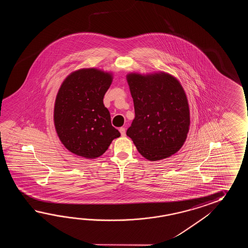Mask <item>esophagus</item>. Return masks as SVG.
<instances>
[{"instance_id": "34e87169", "label": "esophagus", "mask_w": 248, "mask_h": 248, "mask_svg": "<svg viewBox=\"0 0 248 248\" xmlns=\"http://www.w3.org/2000/svg\"><path fill=\"white\" fill-rule=\"evenodd\" d=\"M119 130L121 132L122 137H125V136H126V129H125V127H120Z\"/></svg>"}]
</instances>
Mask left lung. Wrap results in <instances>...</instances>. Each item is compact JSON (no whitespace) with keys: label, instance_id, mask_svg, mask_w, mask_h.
Masks as SVG:
<instances>
[{"label":"left lung","instance_id":"left-lung-1","mask_svg":"<svg viewBox=\"0 0 248 248\" xmlns=\"http://www.w3.org/2000/svg\"><path fill=\"white\" fill-rule=\"evenodd\" d=\"M126 80L136 114L126 136L151 161L177 153L190 126V109L182 85L166 73L129 74Z\"/></svg>","mask_w":248,"mask_h":248}]
</instances>
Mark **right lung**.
I'll use <instances>...</instances> for the list:
<instances>
[{"instance_id": "add662e5", "label": "right lung", "mask_w": 248, "mask_h": 248, "mask_svg": "<svg viewBox=\"0 0 248 248\" xmlns=\"http://www.w3.org/2000/svg\"><path fill=\"white\" fill-rule=\"evenodd\" d=\"M111 81V73L80 69L68 75L58 90L54 107L56 131L64 147L75 155L100 157L112 140L121 137L103 102Z\"/></svg>"}]
</instances>
